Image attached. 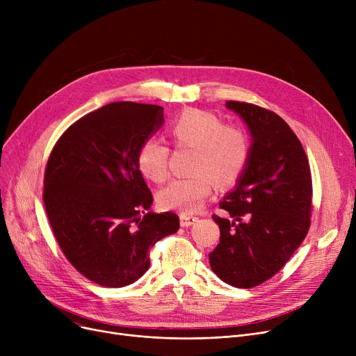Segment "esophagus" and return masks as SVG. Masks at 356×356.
<instances>
[{
    "label": "esophagus",
    "instance_id": "obj_1",
    "mask_svg": "<svg viewBox=\"0 0 356 356\" xmlns=\"http://www.w3.org/2000/svg\"><path fill=\"white\" fill-rule=\"evenodd\" d=\"M197 216H193V215H188V213H180V225L184 228V227H191L193 225L195 222H197Z\"/></svg>",
    "mask_w": 356,
    "mask_h": 356
}]
</instances>
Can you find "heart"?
I'll return each mask as SVG.
<instances>
[{"label": "heart", "mask_w": 356, "mask_h": 356, "mask_svg": "<svg viewBox=\"0 0 356 356\" xmlns=\"http://www.w3.org/2000/svg\"><path fill=\"white\" fill-rule=\"evenodd\" d=\"M168 134L177 145L195 148L191 170L193 176L176 179L163 188L157 200L165 211L197 212L213 191V180L227 186L244 172L250 157V140L245 131L222 124L220 118L202 109H186L168 125ZM168 148L147 140L137 153L138 170L148 180L163 181L168 176Z\"/></svg>", "instance_id": "b5f03b06"}]
</instances>
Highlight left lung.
<instances>
[{
    "label": "left lung",
    "instance_id": "1",
    "mask_svg": "<svg viewBox=\"0 0 356 356\" xmlns=\"http://www.w3.org/2000/svg\"><path fill=\"white\" fill-rule=\"evenodd\" d=\"M251 134L250 157L219 208L220 239L209 254L223 283L250 289L282 270L310 227L312 175L302 143L275 112L228 101Z\"/></svg>",
    "mask_w": 356,
    "mask_h": 356
}]
</instances>
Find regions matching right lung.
Listing matches in <instances>:
<instances>
[{"label":"right lung","instance_id":"add662e5","mask_svg":"<svg viewBox=\"0 0 356 356\" xmlns=\"http://www.w3.org/2000/svg\"><path fill=\"white\" fill-rule=\"evenodd\" d=\"M163 124V106L108 104L72 124L50 153V227L70 264L99 286L137 282L149 247L180 227L176 213L149 211L153 195L137 165L141 144Z\"/></svg>","mask_w":356,"mask_h":356}]
</instances>
